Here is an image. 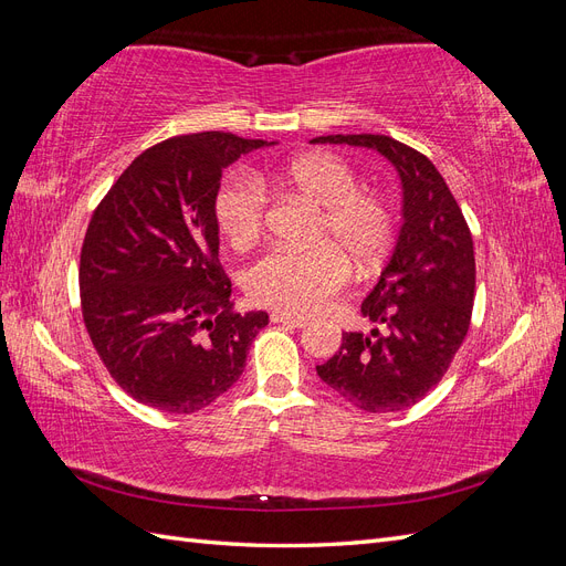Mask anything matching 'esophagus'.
Returning <instances> with one entry per match:
<instances>
[{
    "mask_svg": "<svg viewBox=\"0 0 566 566\" xmlns=\"http://www.w3.org/2000/svg\"><path fill=\"white\" fill-rule=\"evenodd\" d=\"M271 323H281V325H287V328H304L306 318L290 316V314H283V312H273L271 314Z\"/></svg>",
    "mask_w": 566,
    "mask_h": 566,
    "instance_id": "obj_1",
    "label": "esophagus"
}]
</instances>
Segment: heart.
Listing matches in <instances>:
<instances>
[{
	"label": "heart",
	"mask_w": 566,
	"mask_h": 566,
	"mask_svg": "<svg viewBox=\"0 0 566 566\" xmlns=\"http://www.w3.org/2000/svg\"><path fill=\"white\" fill-rule=\"evenodd\" d=\"M262 181L314 200L321 214L310 250H276L256 262L245 279L252 302L285 314H314L352 276L349 262L378 266L394 241V214L385 198L358 188L354 167L333 153H304L254 179L235 172L221 181L214 217L227 241L243 250L262 235L266 193Z\"/></svg>",
	"instance_id": "obj_1"
}]
</instances>
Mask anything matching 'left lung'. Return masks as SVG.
Instances as JSON below:
<instances>
[{
	"instance_id": "obj_1",
	"label": "left lung",
	"mask_w": 566,
	"mask_h": 566,
	"mask_svg": "<svg viewBox=\"0 0 566 566\" xmlns=\"http://www.w3.org/2000/svg\"><path fill=\"white\" fill-rule=\"evenodd\" d=\"M312 144L378 150L397 167L403 224L387 266L361 304L382 331L342 333L318 378L366 413L418 403L449 370L474 304V248L468 221L439 169L422 153L382 134H328Z\"/></svg>"
}]
</instances>
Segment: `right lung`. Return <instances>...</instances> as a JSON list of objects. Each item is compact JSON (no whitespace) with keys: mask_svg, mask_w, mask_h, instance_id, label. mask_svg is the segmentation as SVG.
<instances>
[{"mask_svg":"<svg viewBox=\"0 0 566 566\" xmlns=\"http://www.w3.org/2000/svg\"><path fill=\"white\" fill-rule=\"evenodd\" d=\"M262 146L227 132L175 136L144 150L92 214L84 325L111 378L163 413H196L233 387L269 323L233 312L214 217L224 167Z\"/></svg>","mask_w":566,"mask_h":566,"instance_id":"1","label":"right lung"}]
</instances>
